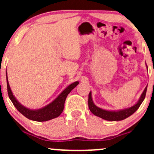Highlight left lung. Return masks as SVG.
<instances>
[{
	"label": "left lung",
	"mask_w": 154,
	"mask_h": 154,
	"mask_svg": "<svg viewBox=\"0 0 154 154\" xmlns=\"http://www.w3.org/2000/svg\"><path fill=\"white\" fill-rule=\"evenodd\" d=\"M147 87L144 88L143 93H142V95H141L140 98H139L137 103H136L134 106L130 107V108L119 110V111H108V110H105L103 109H100L99 108V107H97L96 105H94V103H93L92 98H91V92L90 91L89 94H88V108H89L90 111H91L94 116H98V117L101 118V119H104V120L112 121V122L124 120V119H127L129 116L133 115V113L139 109L140 105L142 104V103L144 100V97H145L146 91H147Z\"/></svg>",
	"instance_id": "1"
}]
</instances>
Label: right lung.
<instances>
[{
	"mask_svg": "<svg viewBox=\"0 0 154 154\" xmlns=\"http://www.w3.org/2000/svg\"><path fill=\"white\" fill-rule=\"evenodd\" d=\"M7 92H8V95L11 101L12 102L13 105L15 106V108L17 109L19 112L26 118L29 119V120L35 121V122H46V121H49L51 119H55V118L58 117L60 116L63 111L65 105V101L67 97L68 94L71 92V90L77 86L79 84V82H74V83H71L69 85L67 88H65L61 94L55 99L53 102L47 105L46 106L43 107V108L39 109L32 110L26 108L24 106L21 104L18 100L15 99L14 95L12 94L11 88L9 85L8 79H7Z\"/></svg>",
	"mask_w": 154,
	"mask_h": 154,
	"instance_id": "add662e5",
	"label": "right lung"
}]
</instances>
